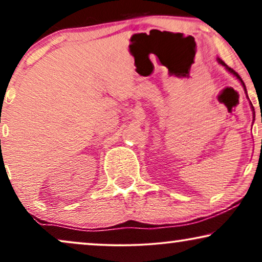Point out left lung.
Returning <instances> with one entry per match:
<instances>
[{
	"label": "left lung",
	"mask_w": 262,
	"mask_h": 262,
	"mask_svg": "<svg viewBox=\"0 0 262 262\" xmlns=\"http://www.w3.org/2000/svg\"><path fill=\"white\" fill-rule=\"evenodd\" d=\"M218 63H220V64H222V66H223V67H225V69H227V70L229 71V73H230V74H232V75H234V76H235L236 78H237V80H239V82H241V84L243 85V88H245V91H246V93H247L246 85H245V83H243L242 78H241V77H239V75H238L237 73H236V71H235L234 69H231V68H229V67L227 66V64H225V63H224V62H223V60H222V59H220V58H218Z\"/></svg>",
	"instance_id": "8db88e82"
}]
</instances>
